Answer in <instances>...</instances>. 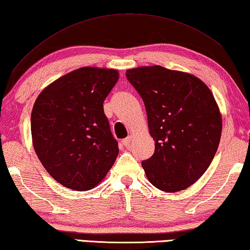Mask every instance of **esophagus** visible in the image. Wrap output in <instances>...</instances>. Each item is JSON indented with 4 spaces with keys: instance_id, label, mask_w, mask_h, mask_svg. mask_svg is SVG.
Instances as JSON below:
<instances>
[{
    "instance_id": "esophagus-1",
    "label": "esophagus",
    "mask_w": 250,
    "mask_h": 250,
    "mask_svg": "<svg viewBox=\"0 0 250 250\" xmlns=\"http://www.w3.org/2000/svg\"><path fill=\"white\" fill-rule=\"evenodd\" d=\"M132 136H128V137H126V138H124V140L122 141V144L124 145V146H128V145L130 144V142H132Z\"/></svg>"
}]
</instances>
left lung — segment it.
<instances>
[{
  "mask_svg": "<svg viewBox=\"0 0 250 250\" xmlns=\"http://www.w3.org/2000/svg\"><path fill=\"white\" fill-rule=\"evenodd\" d=\"M143 99L155 149L142 162L148 181L161 191L186 190L212 162L222 117L209 87L194 75L162 66L126 70Z\"/></svg>",
  "mask_w": 250,
  "mask_h": 250,
  "instance_id": "left-lung-1",
  "label": "left lung"
}]
</instances>
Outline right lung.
Wrapping results in <instances>:
<instances>
[{"label": "right lung", "instance_id": "1", "mask_svg": "<svg viewBox=\"0 0 250 250\" xmlns=\"http://www.w3.org/2000/svg\"><path fill=\"white\" fill-rule=\"evenodd\" d=\"M118 78L116 69L83 67L49 83L36 99L34 151L48 173L68 189H93L116 160L118 145L103 104Z\"/></svg>", "mask_w": 250, "mask_h": 250}]
</instances>
